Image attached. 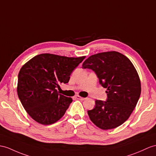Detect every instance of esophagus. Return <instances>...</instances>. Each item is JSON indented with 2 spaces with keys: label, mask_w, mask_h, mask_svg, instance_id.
Masks as SVG:
<instances>
[{
  "label": "esophagus",
  "mask_w": 156,
  "mask_h": 156,
  "mask_svg": "<svg viewBox=\"0 0 156 156\" xmlns=\"http://www.w3.org/2000/svg\"><path fill=\"white\" fill-rule=\"evenodd\" d=\"M76 98H77V99H79V100H81V101H84L85 99V98H83V97H81L79 95H76L75 96Z\"/></svg>",
  "instance_id": "1"
}]
</instances>
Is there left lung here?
I'll list each match as a JSON object with an SVG mask.
<instances>
[{"instance_id": "8db88e82", "label": "left lung", "mask_w": 156, "mask_h": 156, "mask_svg": "<svg viewBox=\"0 0 156 156\" xmlns=\"http://www.w3.org/2000/svg\"><path fill=\"white\" fill-rule=\"evenodd\" d=\"M83 69L93 70L100 84L107 89V101L96 100L87 111L90 120L102 130L122 125L131 115L141 94V83L134 65L126 56L112 51L89 57Z\"/></svg>"}]
</instances>
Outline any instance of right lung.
I'll list each match as a JSON object with an SVG mask.
<instances>
[{
	"mask_svg": "<svg viewBox=\"0 0 156 156\" xmlns=\"http://www.w3.org/2000/svg\"><path fill=\"white\" fill-rule=\"evenodd\" d=\"M85 58L41 54L21 67L18 95L26 112L36 122L49 125L65 115L73 99L59 94L56 88L69 82L72 71Z\"/></svg>",
	"mask_w": 156,
	"mask_h": 156,
	"instance_id": "right-lung-1",
	"label": "right lung"
}]
</instances>
